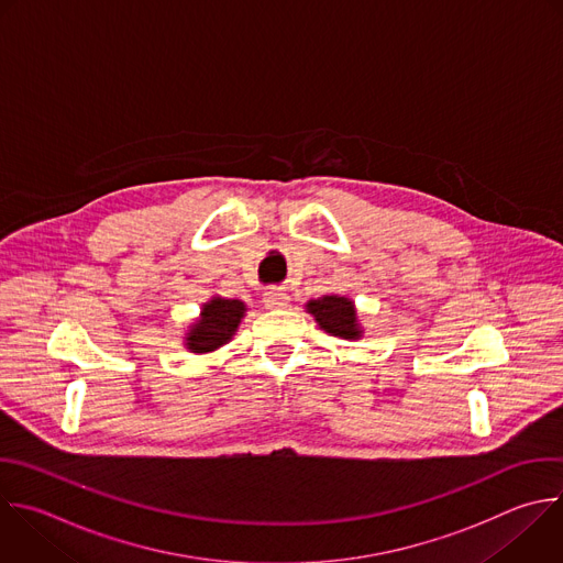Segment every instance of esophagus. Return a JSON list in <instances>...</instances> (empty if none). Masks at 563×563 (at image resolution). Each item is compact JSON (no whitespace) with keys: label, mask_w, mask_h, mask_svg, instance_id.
<instances>
[{"label":"esophagus","mask_w":563,"mask_h":563,"mask_svg":"<svg viewBox=\"0 0 563 563\" xmlns=\"http://www.w3.org/2000/svg\"><path fill=\"white\" fill-rule=\"evenodd\" d=\"M263 302H265V307H267V309H283V307H287V305H289V296H287V291H285V289H280V287H272V289H267V291H265Z\"/></svg>","instance_id":"obj_1"}]
</instances>
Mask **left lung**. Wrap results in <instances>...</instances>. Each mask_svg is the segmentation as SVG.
<instances>
[{"instance_id":"obj_1","label":"left lung","mask_w":563,"mask_h":563,"mask_svg":"<svg viewBox=\"0 0 563 563\" xmlns=\"http://www.w3.org/2000/svg\"><path fill=\"white\" fill-rule=\"evenodd\" d=\"M309 313H313L316 322L331 335L340 338H360V329L355 322V309L353 302L340 296H324L318 300H311L307 305Z\"/></svg>"}]
</instances>
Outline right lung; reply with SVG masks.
<instances>
[{
	"label": "right lung",
	"mask_w": 563,
	"mask_h": 563,
	"mask_svg": "<svg viewBox=\"0 0 563 563\" xmlns=\"http://www.w3.org/2000/svg\"><path fill=\"white\" fill-rule=\"evenodd\" d=\"M245 313V305L241 300L214 298L203 307L201 320L187 335V349L195 353H208L232 340L241 318Z\"/></svg>",
	"instance_id": "add662e5"
}]
</instances>
